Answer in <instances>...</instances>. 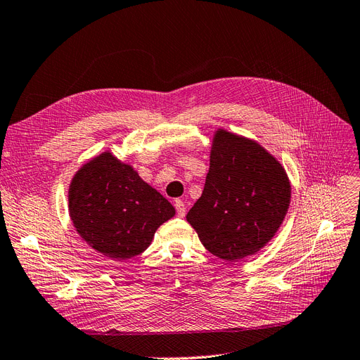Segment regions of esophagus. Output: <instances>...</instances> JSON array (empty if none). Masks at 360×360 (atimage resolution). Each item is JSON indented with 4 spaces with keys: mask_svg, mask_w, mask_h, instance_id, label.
Returning a JSON list of instances; mask_svg holds the SVG:
<instances>
[{
    "mask_svg": "<svg viewBox=\"0 0 360 360\" xmlns=\"http://www.w3.org/2000/svg\"><path fill=\"white\" fill-rule=\"evenodd\" d=\"M175 207H176V212H178V217L184 218L185 214H187V206H185V203L182 200H175Z\"/></svg>",
    "mask_w": 360,
    "mask_h": 360,
    "instance_id": "34e87169",
    "label": "esophagus"
}]
</instances>
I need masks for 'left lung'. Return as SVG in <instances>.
<instances>
[{"label": "left lung", "instance_id": "8db88e82", "mask_svg": "<svg viewBox=\"0 0 360 360\" xmlns=\"http://www.w3.org/2000/svg\"><path fill=\"white\" fill-rule=\"evenodd\" d=\"M290 197L292 185L280 161L252 139L218 129L205 188L187 221L211 254L239 262L275 236Z\"/></svg>", "mask_w": 360, "mask_h": 360}]
</instances>
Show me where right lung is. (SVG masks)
Segmentation results:
<instances>
[{"label": "right lung", "mask_w": 360, "mask_h": 360, "mask_svg": "<svg viewBox=\"0 0 360 360\" xmlns=\"http://www.w3.org/2000/svg\"><path fill=\"white\" fill-rule=\"evenodd\" d=\"M68 214L91 248L112 260H127L150 245L157 229L175 217V207L133 166L104 150L75 173Z\"/></svg>", "instance_id": "obj_1"}]
</instances>
